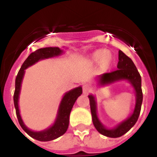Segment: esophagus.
Masks as SVG:
<instances>
[{"mask_svg":"<svg viewBox=\"0 0 157 157\" xmlns=\"http://www.w3.org/2000/svg\"><path fill=\"white\" fill-rule=\"evenodd\" d=\"M91 91V88L90 86L88 85V84H85V85H83L82 86V92L84 94H88Z\"/></svg>","mask_w":157,"mask_h":157,"instance_id":"esophagus-1","label":"esophagus"}]
</instances>
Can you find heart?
Returning <instances> with one entry per match:
<instances>
[{"instance_id": "obj_1", "label": "heart", "mask_w": 157, "mask_h": 157, "mask_svg": "<svg viewBox=\"0 0 157 157\" xmlns=\"http://www.w3.org/2000/svg\"><path fill=\"white\" fill-rule=\"evenodd\" d=\"M112 56L110 52L107 49H98L94 51L90 56H89L88 61L90 64H99L101 63V67L104 69H109L112 63Z\"/></svg>"}]
</instances>
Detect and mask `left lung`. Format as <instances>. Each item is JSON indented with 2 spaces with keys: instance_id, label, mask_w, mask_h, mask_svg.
I'll return each mask as SVG.
<instances>
[{
  "instance_id": "8db88e82",
  "label": "left lung",
  "mask_w": 157,
  "mask_h": 157,
  "mask_svg": "<svg viewBox=\"0 0 157 157\" xmlns=\"http://www.w3.org/2000/svg\"><path fill=\"white\" fill-rule=\"evenodd\" d=\"M118 70L112 71L110 73H105L97 77L98 86H105L109 84H112L118 81L127 80L130 83L134 88L136 96V102L134 112L127 120H123L119 123L114 128H107L98 116L97 112V101L95 97L93 94L88 96L90 98L91 115H92L93 123L100 134H103L109 138H119L125 134L134 126L139 117L141 107L142 104V90H141V78L139 72L136 68L132 59L123 53L121 50L119 51V62L117 65Z\"/></svg>"
}]
</instances>
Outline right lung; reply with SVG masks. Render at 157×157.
I'll return each instance as SVG.
<instances>
[{
  "mask_svg": "<svg viewBox=\"0 0 157 157\" xmlns=\"http://www.w3.org/2000/svg\"><path fill=\"white\" fill-rule=\"evenodd\" d=\"M63 52V49H60L58 47H46V48L37 49L35 52L30 54V56L23 63L21 68L19 71L17 76H16V90L14 93L13 100L18 121L19 123V125L21 126L25 132L28 135H30L31 138H34L37 141H52V140L56 139L65 134L68 128L71 111L72 107L74 105L77 98L82 94V86L76 87V88L71 90L68 92L65 93L59 105L57 115H56V120L54 121L53 124L45 130H41V131H34V130H30L27 126L25 125L22 120L21 116H20V112H19V98L20 90H21L22 82H23V77H24L25 70L39 60L60 56Z\"/></svg>",
  "mask_w": 157,
  "mask_h": 157,
  "instance_id": "right-lung-1",
  "label": "right lung"
}]
</instances>
